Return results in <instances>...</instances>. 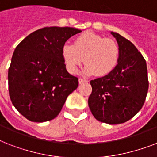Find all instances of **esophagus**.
<instances>
[{"label": "esophagus", "instance_id": "34e87169", "mask_svg": "<svg viewBox=\"0 0 157 157\" xmlns=\"http://www.w3.org/2000/svg\"><path fill=\"white\" fill-rule=\"evenodd\" d=\"M86 82H87V81L85 80V79H82V78L79 79V83L80 84H84V83H86Z\"/></svg>", "mask_w": 157, "mask_h": 157}]
</instances>
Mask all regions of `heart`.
Instances as JSON below:
<instances>
[{
    "label": "heart",
    "instance_id": "b5f03b06",
    "mask_svg": "<svg viewBox=\"0 0 157 157\" xmlns=\"http://www.w3.org/2000/svg\"><path fill=\"white\" fill-rule=\"evenodd\" d=\"M62 57L70 73H76L84 61V73L103 77L112 73L117 67L120 49L112 38L86 32L75 39L73 45L65 44L63 46Z\"/></svg>",
    "mask_w": 157,
    "mask_h": 157
}]
</instances>
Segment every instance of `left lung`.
<instances>
[{"instance_id":"left-lung-1","label":"left lung","mask_w":157,"mask_h":157,"mask_svg":"<svg viewBox=\"0 0 157 157\" xmlns=\"http://www.w3.org/2000/svg\"><path fill=\"white\" fill-rule=\"evenodd\" d=\"M120 49L119 61L112 73L90 81L88 104L95 119L109 124L129 121L141 110L148 90L145 59L126 38L111 32Z\"/></svg>"}]
</instances>
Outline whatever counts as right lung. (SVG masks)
Masks as SVG:
<instances>
[{"mask_svg":"<svg viewBox=\"0 0 157 157\" xmlns=\"http://www.w3.org/2000/svg\"><path fill=\"white\" fill-rule=\"evenodd\" d=\"M81 32L68 27L40 28L24 38L13 51L8 71L10 98L31 121L54 119L67 96L78 87V78L67 71L62 48Z\"/></svg>","mask_w":157,"mask_h":157,"instance_id":"right-lung-1","label":"right lung"}]
</instances>
